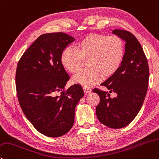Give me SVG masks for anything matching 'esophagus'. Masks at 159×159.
Returning a JSON list of instances; mask_svg holds the SVG:
<instances>
[{
  "instance_id": "1",
  "label": "esophagus",
  "mask_w": 159,
  "mask_h": 159,
  "mask_svg": "<svg viewBox=\"0 0 159 159\" xmlns=\"http://www.w3.org/2000/svg\"><path fill=\"white\" fill-rule=\"evenodd\" d=\"M83 90H84L85 94H88L89 92H91L92 89L89 88H85V87H83Z\"/></svg>"
}]
</instances>
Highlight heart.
Masks as SVG:
<instances>
[{"label":"heart","instance_id":"obj_1","mask_svg":"<svg viewBox=\"0 0 159 159\" xmlns=\"http://www.w3.org/2000/svg\"><path fill=\"white\" fill-rule=\"evenodd\" d=\"M125 47L122 39L117 35L90 34L77 43L76 48L68 47L62 54V62L71 73H76L87 59L89 68L79 71L74 81L88 88L99 83L103 76H110L122 64Z\"/></svg>","mask_w":159,"mask_h":159}]
</instances>
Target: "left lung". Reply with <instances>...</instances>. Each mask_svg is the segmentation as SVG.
<instances>
[{
    "label": "left lung",
    "instance_id": "left-lung-1",
    "mask_svg": "<svg viewBox=\"0 0 159 159\" xmlns=\"http://www.w3.org/2000/svg\"><path fill=\"white\" fill-rule=\"evenodd\" d=\"M112 33L126 42L122 64L101 84L109 92L98 88L92 91L100 97L96 107L99 122L109 128L120 129L129 125L142 107L148 88L149 71L148 60L136 37L124 30H113ZM112 91L117 94L116 98L110 97Z\"/></svg>",
    "mask_w": 159,
    "mask_h": 159
}]
</instances>
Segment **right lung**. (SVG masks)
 Masks as SVG:
<instances>
[{
  "label": "right lung",
  "mask_w": 159,
  "mask_h": 159,
  "mask_svg": "<svg viewBox=\"0 0 159 159\" xmlns=\"http://www.w3.org/2000/svg\"><path fill=\"white\" fill-rule=\"evenodd\" d=\"M74 38L65 33L40 35L23 54L16 71V94L27 119L39 133L60 137L74 125L75 108L84 95L81 86L65 89L70 79L62 51Z\"/></svg>",
  "instance_id": "1"
}]
</instances>
